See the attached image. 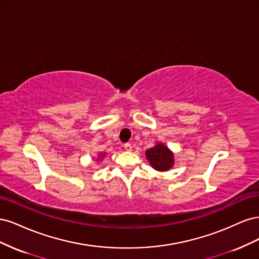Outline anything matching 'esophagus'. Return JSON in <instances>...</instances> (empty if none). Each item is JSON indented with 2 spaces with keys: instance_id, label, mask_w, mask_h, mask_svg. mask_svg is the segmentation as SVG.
<instances>
[{
  "instance_id": "34e87169",
  "label": "esophagus",
  "mask_w": 259,
  "mask_h": 259,
  "mask_svg": "<svg viewBox=\"0 0 259 259\" xmlns=\"http://www.w3.org/2000/svg\"><path fill=\"white\" fill-rule=\"evenodd\" d=\"M124 149H125V150H126V151H132L133 150V147H132V145L131 144H125L124 145Z\"/></svg>"
}]
</instances>
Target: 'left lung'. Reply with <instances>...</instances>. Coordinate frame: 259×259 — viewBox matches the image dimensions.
I'll use <instances>...</instances> for the list:
<instances>
[{"label": "left lung", "mask_w": 259, "mask_h": 259, "mask_svg": "<svg viewBox=\"0 0 259 259\" xmlns=\"http://www.w3.org/2000/svg\"><path fill=\"white\" fill-rule=\"evenodd\" d=\"M146 158L152 168L159 171H167L174 166L175 156L173 151L163 143H156L146 150Z\"/></svg>", "instance_id": "obj_1"}]
</instances>
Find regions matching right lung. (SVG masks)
I'll list each match as a JSON object with an SVG mask.
<instances>
[{"label": "right lung", "instance_id": "obj_1", "mask_svg": "<svg viewBox=\"0 0 259 259\" xmlns=\"http://www.w3.org/2000/svg\"><path fill=\"white\" fill-rule=\"evenodd\" d=\"M105 156H106V153H99V154L97 155V159H96V161H98V162L103 161V159L105 158Z\"/></svg>", "mask_w": 259, "mask_h": 259}]
</instances>
